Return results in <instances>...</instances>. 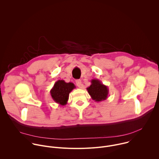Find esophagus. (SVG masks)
<instances>
[{
    "label": "esophagus",
    "mask_w": 159,
    "mask_h": 159,
    "mask_svg": "<svg viewBox=\"0 0 159 159\" xmlns=\"http://www.w3.org/2000/svg\"><path fill=\"white\" fill-rule=\"evenodd\" d=\"M76 84L78 86V87L79 88H81L82 87V84H81V80H76Z\"/></svg>",
    "instance_id": "1"
}]
</instances>
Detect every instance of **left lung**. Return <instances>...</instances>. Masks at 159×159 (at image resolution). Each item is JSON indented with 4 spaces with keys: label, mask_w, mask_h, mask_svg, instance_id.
<instances>
[{
    "label": "left lung",
    "mask_w": 159,
    "mask_h": 159,
    "mask_svg": "<svg viewBox=\"0 0 159 159\" xmlns=\"http://www.w3.org/2000/svg\"><path fill=\"white\" fill-rule=\"evenodd\" d=\"M91 85L87 88V91L93 100L100 102L106 100L108 97L109 89L107 86L98 79H93Z\"/></svg>",
    "instance_id": "1"
}]
</instances>
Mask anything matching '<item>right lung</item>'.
I'll use <instances>...</instances> for the list:
<instances>
[{
  "label": "right lung",
  "instance_id": "right-lung-1",
  "mask_svg": "<svg viewBox=\"0 0 159 159\" xmlns=\"http://www.w3.org/2000/svg\"><path fill=\"white\" fill-rule=\"evenodd\" d=\"M75 88L73 83H66L64 80H58L55 82L50 90V94L55 102L65 106L67 104L70 92Z\"/></svg>",
  "mask_w": 159,
  "mask_h": 159
}]
</instances>
